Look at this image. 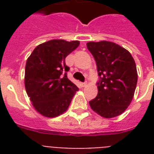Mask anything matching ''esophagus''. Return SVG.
I'll list each match as a JSON object with an SVG mask.
<instances>
[{
    "instance_id": "34e87169",
    "label": "esophagus",
    "mask_w": 154,
    "mask_h": 154,
    "mask_svg": "<svg viewBox=\"0 0 154 154\" xmlns=\"http://www.w3.org/2000/svg\"><path fill=\"white\" fill-rule=\"evenodd\" d=\"M86 85H87V82H83V83H82V86H86Z\"/></svg>"
}]
</instances>
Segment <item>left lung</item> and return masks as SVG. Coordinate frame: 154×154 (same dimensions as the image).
<instances>
[{
  "mask_svg": "<svg viewBox=\"0 0 154 154\" xmlns=\"http://www.w3.org/2000/svg\"><path fill=\"white\" fill-rule=\"evenodd\" d=\"M96 60L98 93L89 101L92 109L105 118L121 115L130 105L137 83L134 58L128 50L110 42H88Z\"/></svg>",
  "mask_w": 154,
  "mask_h": 154,
  "instance_id": "8db88e82",
  "label": "left lung"
}]
</instances>
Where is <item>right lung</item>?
Returning a JSON list of instances; mask_svg holds the SVG:
<instances>
[{
  "label": "right lung",
  "mask_w": 154,
  "mask_h": 154,
  "mask_svg": "<svg viewBox=\"0 0 154 154\" xmlns=\"http://www.w3.org/2000/svg\"><path fill=\"white\" fill-rule=\"evenodd\" d=\"M78 41L51 40L39 45L25 65L26 93L35 109L55 117L68 109L78 88L68 79L65 57L79 46Z\"/></svg>",
  "instance_id": "1"
}]
</instances>
